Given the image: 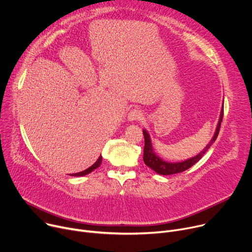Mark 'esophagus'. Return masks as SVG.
Masks as SVG:
<instances>
[{"instance_id": "1", "label": "esophagus", "mask_w": 252, "mask_h": 252, "mask_svg": "<svg viewBox=\"0 0 252 252\" xmlns=\"http://www.w3.org/2000/svg\"><path fill=\"white\" fill-rule=\"evenodd\" d=\"M127 118L129 121H138L142 118V112L138 109H133L128 113Z\"/></svg>"}]
</instances>
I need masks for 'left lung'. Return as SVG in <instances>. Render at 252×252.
<instances>
[{
    "label": "left lung",
    "mask_w": 252,
    "mask_h": 252,
    "mask_svg": "<svg viewBox=\"0 0 252 252\" xmlns=\"http://www.w3.org/2000/svg\"><path fill=\"white\" fill-rule=\"evenodd\" d=\"M223 119V110H221L220 113V122L217 127V131H215L212 139L210 140V142L208 145L205 147V149L199 153L196 157L191 158L186 161L183 162H166L163 161L162 159H160L158 157L156 156V154L154 153L153 150V146H152V142H151V138H150V134L147 132L146 129H143V136H145V149H143V161L145 163L151 167L153 170H155L157 173L162 174V175H168V174H173V173H179V172H183L187 169H189V167H191L194 163H196L202 157L203 155L208 151V149L210 148V146L212 143L217 139L220 129V125Z\"/></svg>",
    "instance_id": "left-lung-1"
}]
</instances>
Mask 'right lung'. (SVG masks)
Returning <instances> with one entry per match:
<instances>
[{
    "instance_id": "add662e5",
    "label": "right lung",
    "mask_w": 252,
    "mask_h": 252,
    "mask_svg": "<svg viewBox=\"0 0 252 252\" xmlns=\"http://www.w3.org/2000/svg\"><path fill=\"white\" fill-rule=\"evenodd\" d=\"M101 158H102V157L99 156V158H97V160H96L91 167H89L88 169H86V170H84V171H81V172H78V173H73V174H70V175H71V176H83V175H86V174L92 172L93 170H94L96 167H98V166L100 165V163H101Z\"/></svg>"
}]
</instances>
